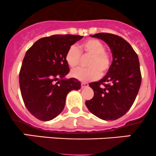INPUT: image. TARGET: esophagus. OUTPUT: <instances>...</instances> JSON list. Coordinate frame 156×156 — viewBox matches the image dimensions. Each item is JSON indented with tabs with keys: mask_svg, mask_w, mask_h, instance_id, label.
Returning <instances> with one entry per match:
<instances>
[{
	"mask_svg": "<svg viewBox=\"0 0 156 156\" xmlns=\"http://www.w3.org/2000/svg\"><path fill=\"white\" fill-rule=\"evenodd\" d=\"M89 86V84L87 83H81V88H85Z\"/></svg>",
	"mask_w": 156,
	"mask_h": 156,
	"instance_id": "34e87169",
	"label": "esophagus"
}]
</instances>
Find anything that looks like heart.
Listing matches in <instances>:
<instances>
[{
  "mask_svg": "<svg viewBox=\"0 0 156 156\" xmlns=\"http://www.w3.org/2000/svg\"><path fill=\"white\" fill-rule=\"evenodd\" d=\"M106 47L102 42L96 39H88L80 46H71L66 53L65 59L69 66L76 68L80 62L81 54L90 56L87 66L88 69H78L72 71L73 78L81 81H89L98 79L100 75H103L109 69L110 57L105 52Z\"/></svg>",
  "mask_w": 156,
  "mask_h": 156,
  "instance_id": "1",
  "label": "heart"
}]
</instances>
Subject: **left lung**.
Wrapping results in <instances>:
<instances>
[{
    "label": "left lung",
    "mask_w": 156,
    "mask_h": 156,
    "mask_svg": "<svg viewBox=\"0 0 156 156\" xmlns=\"http://www.w3.org/2000/svg\"><path fill=\"white\" fill-rule=\"evenodd\" d=\"M92 37L106 43L112 55V62L104 78L90 83L94 96L85 102L91 113L105 121L123 116L133 105L141 84L138 56L128 42L122 37L98 33Z\"/></svg>",
    "instance_id": "8db88e82"
}]
</instances>
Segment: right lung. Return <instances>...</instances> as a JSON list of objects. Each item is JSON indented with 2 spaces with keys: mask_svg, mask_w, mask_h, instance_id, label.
Instances as JSON below:
<instances>
[{
  "mask_svg": "<svg viewBox=\"0 0 156 156\" xmlns=\"http://www.w3.org/2000/svg\"><path fill=\"white\" fill-rule=\"evenodd\" d=\"M83 36L54 34L37 40L26 52L20 73L23 101L31 115L50 121L65 107L67 94L81 88L76 78H66V51Z\"/></svg>",
  "mask_w": 156,
  "mask_h": 156,
  "instance_id": "1",
  "label": "right lung"
}]
</instances>
